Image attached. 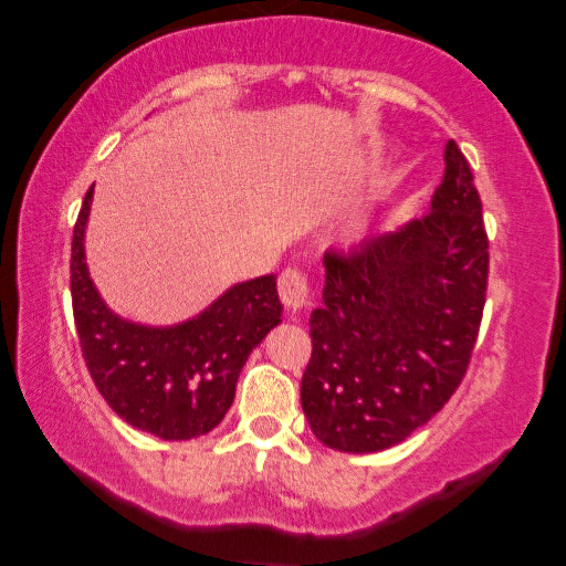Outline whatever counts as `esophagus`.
<instances>
[{"mask_svg": "<svg viewBox=\"0 0 566 566\" xmlns=\"http://www.w3.org/2000/svg\"><path fill=\"white\" fill-rule=\"evenodd\" d=\"M276 290H280V298L286 311L296 314L298 308L308 306L311 302V286H308V274L298 268H286L280 274V282H276Z\"/></svg>", "mask_w": 566, "mask_h": 566, "instance_id": "obj_1", "label": "esophagus"}]
</instances>
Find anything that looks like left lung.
<instances>
[{"label": "left lung", "mask_w": 566, "mask_h": 566, "mask_svg": "<svg viewBox=\"0 0 566 566\" xmlns=\"http://www.w3.org/2000/svg\"><path fill=\"white\" fill-rule=\"evenodd\" d=\"M323 264L302 408L331 450H387L450 401L482 323L489 240L457 143L444 146V177L426 216L347 255L326 252Z\"/></svg>", "instance_id": "obj_1"}]
</instances>
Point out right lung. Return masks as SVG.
<instances>
[{
  "label": "right lung",
  "mask_w": 566,
  "mask_h": 566,
  "mask_svg": "<svg viewBox=\"0 0 566 566\" xmlns=\"http://www.w3.org/2000/svg\"><path fill=\"white\" fill-rule=\"evenodd\" d=\"M92 191L72 233L70 292L82 357L104 401L128 426L163 440H191L221 423L248 355L276 323V276L233 284L199 316L155 328L116 316L84 262Z\"/></svg>",
  "instance_id": "add662e5"
}]
</instances>
